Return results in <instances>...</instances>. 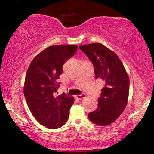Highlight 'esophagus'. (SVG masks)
I'll use <instances>...</instances> for the list:
<instances>
[{
	"instance_id": "1",
	"label": "esophagus",
	"mask_w": 154,
	"mask_h": 154,
	"mask_svg": "<svg viewBox=\"0 0 154 154\" xmlns=\"http://www.w3.org/2000/svg\"><path fill=\"white\" fill-rule=\"evenodd\" d=\"M85 94H80V95H76L75 96V98H76V99H77V100H81V99H82V98H83L85 97Z\"/></svg>"
}]
</instances>
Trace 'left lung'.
<instances>
[{"mask_svg":"<svg viewBox=\"0 0 154 154\" xmlns=\"http://www.w3.org/2000/svg\"><path fill=\"white\" fill-rule=\"evenodd\" d=\"M79 48L92 62L96 79L105 83L98 99V107L88 114V118L96 125L106 126L116 121L127 105L128 75L117 54L103 44H87Z\"/></svg>","mask_w":154,"mask_h":154,"instance_id":"1","label":"left lung"}]
</instances>
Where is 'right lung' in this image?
<instances>
[{
	"instance_id": "right-lung-1",
	"label": "right lung",
	"mask_w": 154,
	"mask_h": 154,
	"mask_svg": "<svg viewBox=\"0 0 154 154\" xmlns=\"http://www.w3.org/2000/svg\"><path fill=\"white\" fill-rule=\"evenodd\" d=\"M77 48L75 45L49 46L34 58L28 69L24 87L26 100L36 120L48 128H60L69 118L74 98L64 93L56 96L60 85L56 81L62 66Z\"/></svg>"
}]
</instances>
